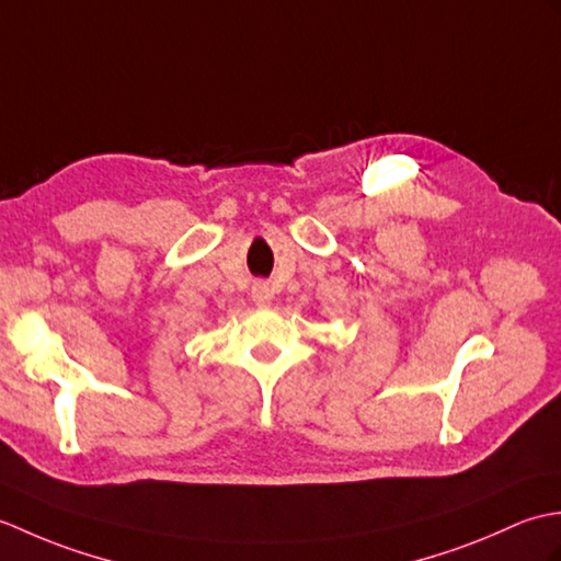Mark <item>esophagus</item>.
Returning a JSON list of instances; mask_svg holds the SVG:
<instances>
[{"instance_id":"1","label":"esophagus","mask_w":561,"mask_h":561,"mask_svg":"<svg viewBox=\"0 0 561 561\" xmlns=\"http://www.w3.org/2000/svg\"><path fill=\"white\" fill-rule=\"evenodd\" d=\"M253 299H255L257 304H267V301L272 299V291H270L267 284H255V289H253Z\"/></svg>"}]
</instances>
